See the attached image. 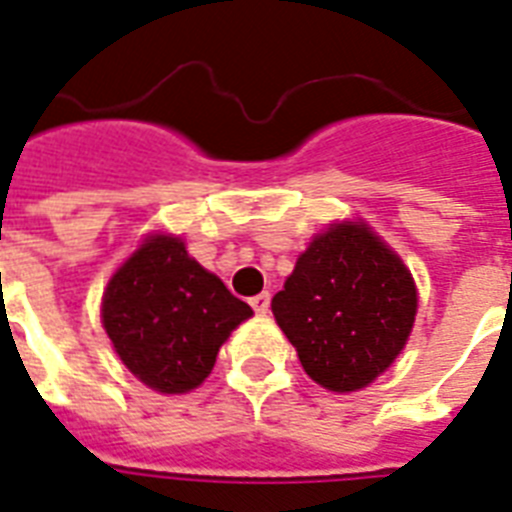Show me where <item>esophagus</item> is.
Here are the masks:
<instances>
[{"instance_id": "34e87169", "label": "esophagus", "mask_w": 512, "mask_h": 512, "mask_svg": "<svg viewBox=\"0 0 512 512\" xmlns=\"http://www.w3.org/2000/svg\"><path fill=\"white\" fill-rule=\"evenodd\" d=\"M251 307L256 312H259V315H264V312L269 310V293L264 291V293H259V296H253L251 299Z\"/></svg>"}]
</instances>
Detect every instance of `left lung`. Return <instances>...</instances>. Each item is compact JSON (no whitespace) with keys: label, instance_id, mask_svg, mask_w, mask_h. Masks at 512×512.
<instances>
[{"label":"left lung","instance_id":"8db88e82","mask_svg":"<svg viewBox=\"0 0 512 512\" xmlns=\"http://www.w3.org/2000/svg\"><path fill=\"white\" fill-rule=\"evenodd\" d=\"M272 315L315 382L350 392L398 358L417 315V288L371 229L339 224L301 253Z\"/></svg>","mask_w":512,"mask_h":512}]
</instances>
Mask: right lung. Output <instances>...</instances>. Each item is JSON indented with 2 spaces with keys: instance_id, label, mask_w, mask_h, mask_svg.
Here are the masks:
<instances>
[{
  "instance_id": "right-lung-1",
  "label": "right lung",
  "mask_w": 512,
  "mask_h": 512,
  "mask_svg": "<svg viewBox=\"0 0 512 512\" xmlns=\"http://www.w3.org/2000/svg\"><path fill=\"white\" fill-rule=\"evenodd\" d=\"M104 328L122 363L160 392H186L211 374L219 347L253 310L202 269L178 237H152L104 293Z\"/></svg>"
}]
</instances>
